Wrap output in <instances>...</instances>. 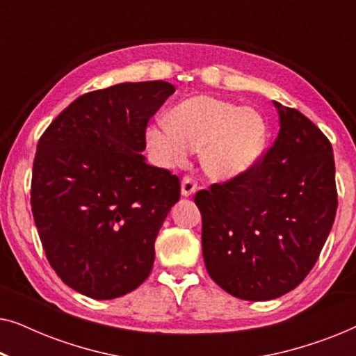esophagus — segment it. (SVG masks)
I'll return each instance as SVG.
<instances>
[{
  "label": "esophagus",
  "instance_id": "34e87169",
  "mask_svg": "<svg viewBox=\"0 0 356 356\" xmlns=\"http://www.w3.org/2000/svg\"><path fill=\"white\" fill-rule=\"evenodd\" d=\"M196 189H197V184H196V181H194L191 177H184L183 178V181H181V194H183L184 197L191 196V194L196 193Z\"/></svg>",
  "mask_w": 356,
  "mask_h": 356
}]
</instances>
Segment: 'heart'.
I'll return each instance as SVG.
<instances>
[{"instance_id": "heart-1", "label": "heart", "mask_w": 356, "mask_h": 356, "mask_svg": "<svg viewBox=\"0 0 356 356\" xmlns=\"http://www.w3.org/2000/svg\"><path fill=\"white\" fill-rule=\"evenodd\" d=\"M269 131L256 110L211 95L175 105L167 123L147 129V144L162 167H179L201 149V167L216 181L250 173L264 157Z\"/></svg>"}]
</instances>
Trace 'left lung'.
Listing matches in <instances>:
<instances>
[{
	"mask_svg": "<svg viewBox=\"0 0 356 356\" xmlns=\"http://www.w3.org/2000/svg\"><path fill=\"white\" fill-rule=\"evenodd\" d=\"M274 105L280 131L261 162L194 197L209 275L248 301L296 289L318 261L337 212L329 139L298 110Z\"/></svg>",
	"mask_w": 356,
	"mask_h": 356,
	"instance_id": "obj_1",
	"label": "left lung"
}]
</instances>
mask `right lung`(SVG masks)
I'll list each match as a JSON object with an SVG mask.
<instances>
[{
  "label": "right lung",
  "mask_w": 356,
  "mask_h": 356,
  "mask_svg": "<svg viewBox=\"0 0 356 356\" xmlns=\"http://www.w3.org/2000/svg\"><path fill=\"white\" fill-rule=\"evenodd\" d=\"M175 92L123 82L81 95L37 144L31 204L47 259L72 290L113 300L138 289L179 178L145 162V128Z\"/></svg>",
  "instance_id": "1"
}]
</instances>
